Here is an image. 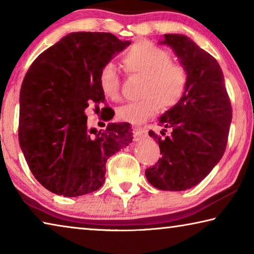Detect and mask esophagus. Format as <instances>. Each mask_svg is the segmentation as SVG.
<instances>
[{
	"label": "esophagus",
	"mask_w": 254,
	"mask_h": 254,
	"mask_svg": "<svg viewBox=\"0 0 254 254\" xmlns=\"http://www.w3.org/2000/svg\"><path fill=\"white\" fill-rule=\"evenodd\" d=\"M145 136H147V131H145L144 128L134 127V130H133V137H134L135 141L143 139V137H145Z\"/></svg>",
	"instance_id": "esophagus-1"
}]
</instances>
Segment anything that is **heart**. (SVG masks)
Segmentation results:
<instances>
[{
    "mask_svg": "<svg viewBox=\"0 0 254 254\" xmlns=\"http://www.w3.org/2000/svg\"><path fill=\"white\" fill-rule=\"evenodd\" d=\"M127 72L144 76L140 101L128 103L118 110L124 122L141 124L162 109H173L183 100L188 87L186 68L171 62L169 51L150 42L133 45L122 58ZM98 85L106 98L117 102L121 98V83L115 67L106 64L98 74Z\"/></svg>",
    "mask_w": 254,
    "mask_h": 254,
    "instance_id": "b5f03b06",
    "label": "heart"
}]
</instances>
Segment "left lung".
<instances>
[{"mask_svg":"<svg viewBox=\"0 0 254 254\" xmlns=\"http://www.w3.org/2000/svg\"><path fill=\"white\" fill-rule=\"evenodd\" d=\"M162 42L175 50L186 68L188 87L183 100L159 120L163 131L172 128V135L161 137L149 131L161 158L145 170V177L161 190L180 191L196 186L221 160L232 106L223 71L212 55L183 34H165Z\"/></svg>","mask_w":254,"mask_h":254,"instance_id":"obj_1","label":"left lung"}]
</instances>
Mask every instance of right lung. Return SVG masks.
<instances>
[{
    "mask_svg": "<svg viewBox=\"0 0 254 254\" xmlns=\"http://www.w3.org/2000/svg\"><path fill=\"white\" fill-rule=\"evenodd\" d=\"M130 44L109 32L69 33L38 56L25 74L19 142L34 178L51 192L76 197L97 190L107 159L132 142L128 123H110L97 132L88 130L85 114L89 105L100 110L105 104L98 74Z\"/></svg>",
    "mask_w": 254,
    "mask_h": 254,
    "instance_id": "1",
    "label": "right lung"
}]
</instances>
